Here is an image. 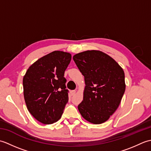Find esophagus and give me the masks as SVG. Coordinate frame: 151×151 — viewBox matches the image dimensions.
<instances>
[{
	"mask_svg": "<svg viewBox=\"0 0 151 151\" xmlns=\"http://www.w3.org/2000/svg\"><path fill=\"white\" fill-rule=\"evenodd\" d=\"M70 93H71V95H75V93H76V91H75V90H72V91H70Z\"/></svg>",
	"mask_w": 151,
	"mask_h": 151,
	"instance_id": "34e87169",
	"label": "esophagus"
}]
</instances>
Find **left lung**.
Here are the masks:
<instances>
[{"label": "left lung", "instance_id": "8db88e82", "mask_svg": "<svg viewBox=\"0 0 151 151\" xmlns=\"http://www.w3.org/2000/svg\"><path fill=\"white\" fill-rule=\"evenodd\" d=\"M73 60L84 76V99L78 106L86 120L93 124L106 121L117 110L125 91L123 69L106 54L87 50Z\"/></svg>", "mask_w": 151, "mask_h": 151}]
</instances>
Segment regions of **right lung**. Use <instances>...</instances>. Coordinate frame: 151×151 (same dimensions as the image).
Returning <instances> with one entry per match:
<instances>
[{
  "label": "right lung",
  "instance_id": "right-lung-1",
  "mask_svg": "<svg viewBox=\"0 0 151 151\" xmlns=\"http://www.w3.org/2000/svg\"><path fill=\"white\" fill-rule=\"evenodd\" d=\"M70 60V54L54 51L34 63L24 76L27 108L41 123L52 124L62 117L69 98L64 73Z\"/></svg>",
  "mask_w": 151,
  "mask_h": 151
}]
</instances>
